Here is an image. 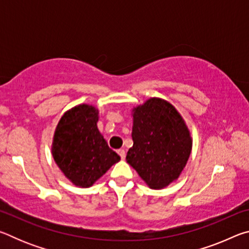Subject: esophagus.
<instances>
[{
    "instance_id": "34e87169",
    "label": "esophagus",
    "mask_w": 249,
    "mask_h": 249,
    "mask_svg": "<svg viewBox=\"0 0 249 249\" xmlns=\"http://www.w3.org/2000/svg\"><path fill=\"white\" fill-rule=\"evenodd\" d=\"M117 154H119L120 156H121V158L122 159H125V157H126V153H125V150L124 149H119L117 150Z\"/></svg>"
}]
</instances>
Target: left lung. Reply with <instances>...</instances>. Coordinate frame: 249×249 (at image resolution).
Here are the masks:
<instances>
[{
    "instance_id": "1",
    "label": "left lung",
    "mask_w": 249,
    "mask_h": 249,
    "mask_svg": "<svg viewBox=\"0 0 249 249\" xmlns=\"http://www.w3.org/2000/svg\"><path fill=\"white\" fill-rule=\"evenodd\" d=\"M133 147L126 161L150 189L159 190L175 182L192 150L190 129L174 105L150 98L132 109Z\"/></svg>"
}]
</instances>
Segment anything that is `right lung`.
<instances>
[{
  "instance_id": "1",
  "label": "right lung",
  "mask_w": 249,
  "mask_h": 249,
  "mask_svg": "<svg viewBox=\"0 0 249 249\" xmlns=\"http://www.w3.org/2000/svg\"><path fill=\"white\" fill-rule=\"evenodd\" d=\"M98 121L94 105L79 104L65 112L53 133L54 161L66 178L80 188L92 187L121 160L100 133Z\"/></svg>"
}]
</instances>
